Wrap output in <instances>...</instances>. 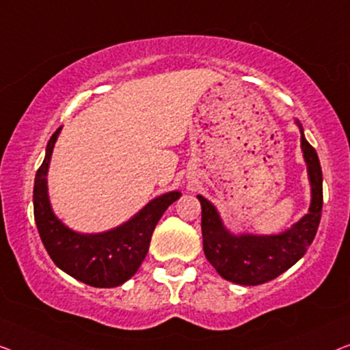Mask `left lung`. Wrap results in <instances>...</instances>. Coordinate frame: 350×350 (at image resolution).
I'll list each match as a JSON object with an SVG mask.
<instances>
[{
  "mask_svg": "<svg viewBox=\"0 0 350 350\" xmlns=\"http://www.w3.org/2000/svg\"><path fill=\"white\" fill-rule=\"evenodd\" d=\"M301 135V152L311 185V204L308 214L290 228L274 234L233 233L220 217L215 206L203 195L201 231L208 262L224 279L239 285H258L273 280L292 268L306 254L321 224L323 203L322 170L317 152L304 137L299 120H295Z\"/></svg>",
  "mask_w": 350,
  "mask_h": 350,
  "instance_id": "left-lung-1",
  "label": "left lung"
}]
</instances>
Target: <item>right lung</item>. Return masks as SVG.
<instances>
[{"instance_id": "obj_1", "label": "right lung", "mask_w": 350, "mask_h": 350, "mask_svg": "<svg viewBox=\"0 0 350 350\" xmlns=\"http://www.w3.org/2000/svg\"><path fill=\"white\" fill-rule=\"evenodd\" d=\"M62 126L53 133L46 147V157L34 179V220L44 247L62 271L92 287L111 288L133 278L149 250L150 238L161 215L180 191L173 190L155 196L144 208L101 233H81L71 230L53 213L49 198L47 173L52 152Z\"/></svg>"}]
</instances>
